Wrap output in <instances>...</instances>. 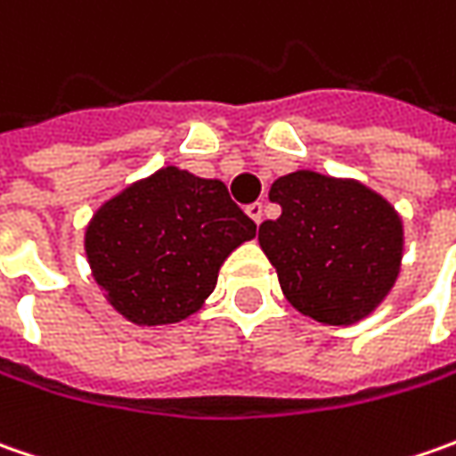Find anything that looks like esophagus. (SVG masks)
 Wrapping results in <instances>:
<instances>
[{
    "mask_svg": "<svg viewBox=\"0 0 456 456\" xmlns=\"http://www.w3.org/2000/svg\"><path fill=\"white\" fill-rule=\"evenodd\" d=\"M246 213H248V216H251V220H254L256 225H258V223L264 220V202H251V205L246 208Z\"/></svg>",
    "mask_w": 456,
    "mask_h": 456,
    "instance_id": "esophagus-1",
    "label": "esophagus"
}]
</instances>
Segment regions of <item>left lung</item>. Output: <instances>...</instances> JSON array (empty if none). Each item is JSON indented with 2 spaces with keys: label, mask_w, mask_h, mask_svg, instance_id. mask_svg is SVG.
Instances as JSON below:
<instances>
[{
  "label": "left lung",
  "mask_w": 456,
  "mask_h": 456,
  "mask_svg": "<svg viewBox=\"0 0 456 456\" xmlns=\"http://www.w3.org/2000/svg\"><path fill=\"white\" fill-rule=\"evenodd\" d=\"M269 200L281 216L258 228V243L297 312L320 324H355L394 289L403 258V220L368 184L297 169Z\"/></svg>",
  "instance_id": "1"
}]
</instances>
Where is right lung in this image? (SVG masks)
Instances as JSON below:
<instances>
[{"label": "right lung", "mask_w": 456, "mask_h": 456, "mask_svg": "<svg viewBox=\"0 0 456 456\" xmlns=\"http://www.w3.org/2000/svg\"><path fill=\"white\" fill-rule=\"evenodd\" d=\"M254 236L220 180L167 165L101 202L83 248L106 302L129 322L159 327L200 312L225 258Z\"/></svg>", "instance_id": "1"}]
</instances>
